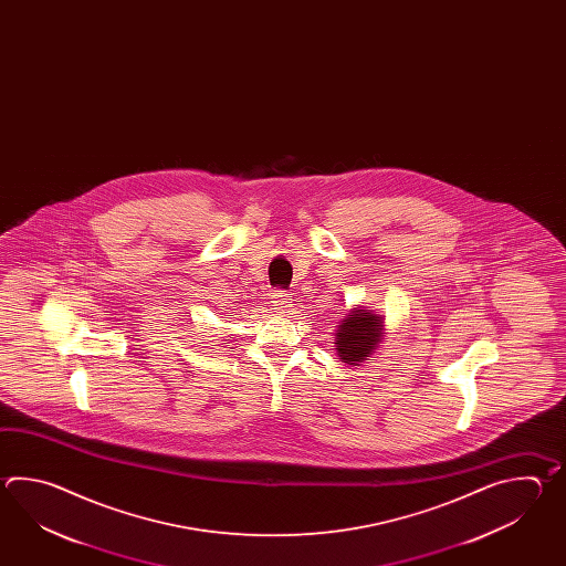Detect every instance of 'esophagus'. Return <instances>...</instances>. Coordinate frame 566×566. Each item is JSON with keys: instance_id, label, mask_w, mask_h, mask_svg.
Wrapping results in <instances>:
<instances>
[{"instance_id": "esophagus-1", "label": "esophagus", "mask_w": 566, "mask_h": 566, "mask_svg": "<svg viewBox=\"0 0 566 566\" xmlns=\"http://www.w3.org/2000/svg\"><path fill=\"white\" fill-rule=\"evenodd\" d=\"M273 305L279 312L287 313L293 307V301H291V293L287 291H277L273 293Z\"/></svg>"}]
</instances>
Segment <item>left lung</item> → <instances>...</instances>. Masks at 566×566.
Masks as SVG:
<instances>
[{
	"label": "left lung",
	"mask_w": 566,
	"mask_h": 566,
	"mask_svg": "<svg viewBox=\"0 0 566 566\" xmlns=\"http://www.w3.org/2000/svg\"><path fill=\"white\" fill-rule=\"evenodd\" d=\"M385 319L376 315L373 310L354 307L342 319V325L336 332V349L339 360L358 366L360 361L368 360L378 348V344L385 339Z\"/></svg>",
	"instance_id": "1"
}]
</instances>
